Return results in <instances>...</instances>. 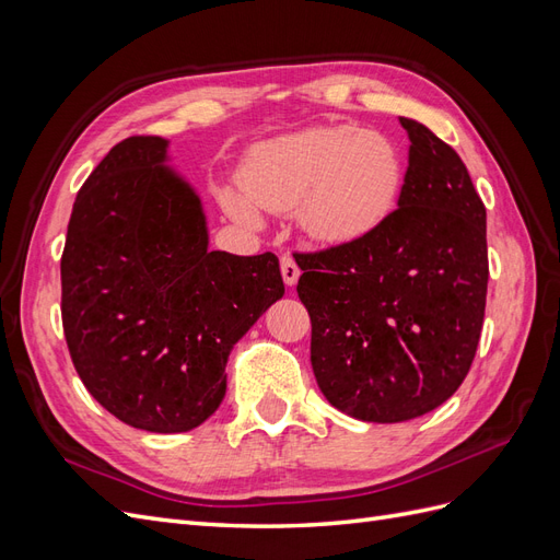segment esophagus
<instances>
[{"mask_svg":"<svg viewBox=\"0 0 560 560\" xmlns=\"http://www.w3.org/2000/svg\"><path fill=\"white\" fill-rule=\"evenodd\" d=\"M280 270H282L284 284H287V287H294L296 280H299V276H301V270H299L296 261L290 257V254H284V257H280Z\"/></svg>","mask_w":560,"mask_h":560,"instance_id":"obj_1","label":"esophagus"}]
</instances>
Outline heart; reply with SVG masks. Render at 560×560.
Masks as SVG:
<instances>
[{
	"mask_svg": "<svg viewBox=\"0 0 560 560\" xmlns=\"http://www.w3.org/2000/svg\"><path fill=\"white\" fill-rule=\"evenodd\" d=\"M406 182L399 147L358 126H317L249 149L241 189L217 191L219 206L245 226L259 210L296 214L319 245H350L378 231L395 212Z\"/></svg>",
	"mask_w": 560,
	"mask_h": 560,
	"instance_id": "b5f03b06",
	"label": "heart"
}]
</instances>
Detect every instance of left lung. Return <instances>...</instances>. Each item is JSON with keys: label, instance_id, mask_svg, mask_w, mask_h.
I'll use <instances>...</instances> for the list:
<instances>
[{"label": "left lung", "instance_id": "8db88e82", "mask_svg": "<svg viewBox=\"0 0 560 560\" xmlns=\"http://www.w3.org/2000/svg\"><path fill=\"white\" fill-rule=\"evenodd\" d=\"M397 210L366 238L299 254L311 362L331 406L366 422L430 413L465 381L488 290L486 208L455 149L413 118Z\"/></svg>", "mask_w": 560, "mask_h": 560}]
</instances>
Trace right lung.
Masks as SVG:
<instances>
[{
  "label": "right lung",
  "mask_w": 560,
  "mask_h": 560,
  "mask_svg": "<svg viewBox=\"0 0 560 560\" xmlns=\"http://www.w3.org/2000/svg\"><path fill=\"white\" fill-rule=\"evenodd\" d=\"M165 161L156 135L112 147L77 194L60 280L89 393L130 428L173 434L219 409L233 346L284 284L276 254L208 249L200 198Z\"/></svg>",
  "instance_id": "right-lung-1"
}]
</instances>
